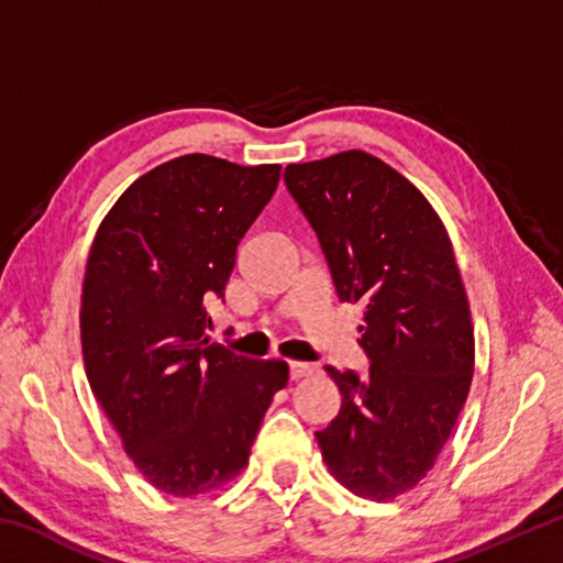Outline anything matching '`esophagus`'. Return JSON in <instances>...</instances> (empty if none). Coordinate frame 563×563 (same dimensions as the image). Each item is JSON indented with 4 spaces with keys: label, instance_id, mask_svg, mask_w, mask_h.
<instances>
[{
    "label": "esophagus",
    "instance_id": "1",
    "mask_svg": "<svg viewBox=\"0 0 563 563\" xmlns=\"http://www.w3.org/2000/svg\"><path fill=\"white\" fill-rule=\"evenodd\" d=\"M288 373H290V379H302V377L312 375V367L305 365V362H290Z\"/></svg>",
    "mask_w": 563,
    "mask_h": 563
}]
</instances>
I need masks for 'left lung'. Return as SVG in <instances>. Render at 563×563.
Masks as SVG:
<instances>
[{"mask_svg": "<svg viewBox=\"0 0 563 563\" xmlns=\"http://www.w3.org/2000/svg\"><path fill=\"white\" fill-rule=\"evenodd\" d=\"M316 228L342 302L360 305V377L325 367L342 395L316 432L330 474L352 494L393 501L432 470L466 402L474 325L450 233L419 188L373 154L285 166Z\"/></svg>", "mask_w": 563, "mask_h": 563, "instance_id": "8db88e82", "label": "left lung"}]
</instances>
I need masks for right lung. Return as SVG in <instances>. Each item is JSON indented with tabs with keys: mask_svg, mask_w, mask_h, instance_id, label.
Wrapping results in <instances>:
<instances>
[{
	"mask_svg": "<svg viewBox=\"0 0 563 563\" xmlns=\"http://www.w3.org/2000/svg\"><path fill=\"white\" fill-rule=\"evenodd\" d=\"M280 180L278 164L186 154L133 180L93 238L81 288L84 367L121 444L170 497L223 487L245 470L283 360L211 342L238 243Z\"/></svg>",
	"mask_w": 563,
	"mask_h": 563,
	"instance_id": "add662e5",
	"label": "right lung"
}]
</instances>
